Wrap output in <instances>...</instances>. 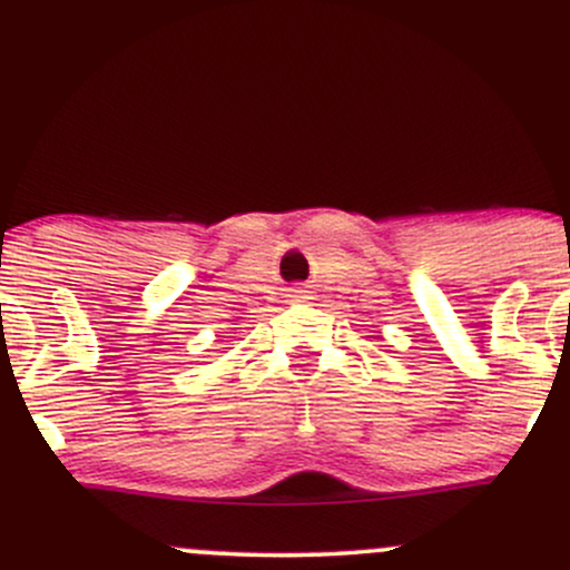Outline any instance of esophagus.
Segmentation results:
<instances>
[{
  "label": "esophagus",
  "instance_id": "34e87169",
  "mask_svg": "<svg viewBox=\"0 0 570 570\" xmlns=\"http://www.w3.org/2000/svg\"><path fill=\"white\" fill-rule=\"evenodd\" d=\"M295 292H303V289H301V286H297V289H295Z\"/></svg>",
  "mask_w": 570,
  "mask_h": 570
}]
</instances>
